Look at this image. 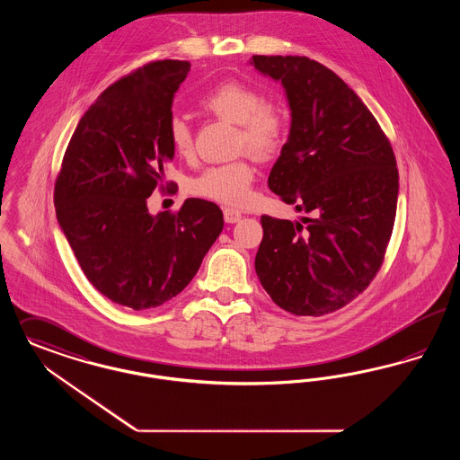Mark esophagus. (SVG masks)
I'll list each match as a JSON object with an SVG mask.
<instances>
[{"instance_id": "esophagus-1", "label": "esophagus", "mask_w": 460, "mask_h": 460, "mask_svg": "<svg viewBox=\"0 0 460 460\" xmlns=\"http://www.w3.org/2000/svg\"><path fill=\"white\" fill-rule=\"evenodd\" d=\"M241 219V212L234 210V208H224V221L227 224H234Z\"/></svg>"}]
</instances>
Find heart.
<instances>
[{
	"label": "heart",
	"instance_id": "obj_1",
	"mask_svg": "<svg viewBox=\"0 0 460 460\" xmlns=\"http://www.w3.org/2000/svg\"><path fill=\"white\" fill-rule=\"evenodd\" d=\"M203 110L222 119L239 125L238 146L257 157L267 159L284 146L289 129V116L274 102H265L263 93L241 82H224L200 97ZM167 137L172 150L186 157L193 148L191 128L180 114L167 125ZM255 180V167L248 159H236L226 164L210 165L190 181V193L231 207L248 202L250 188Z\"/></svg>",
	"mask_w": 460,
	"mask_h": 460
}]
</instances>
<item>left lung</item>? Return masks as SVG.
<instances>
[{"label":"left lung","mask_w":460,"mask_h":460,"mask_svg":"<svg viewBox=\"0 0 460 460\" xmlns=\"http://www.w3.org/2000/svg\"><path fill=\"white\" fill-rule=\"evenodd\" d=\"M282 84L291 110L288 142L269 188L301 222L261 216L255 270L277 306L297 316L337 312L382 267L392 236L399 171L375 116L348 84L306 56H253Z\"/></svg>","instance_id":"8db88e82"}]
</instances>
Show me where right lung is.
<instances>
[{
  "label": "right lung",
  "mask_w": 460,
  "mask_h": 460,
  "mask_svg": "<svg viewBox=\"0 0 460 460\" xmlns=\"http://www.w3.org/2000/svg\"><path fill=\"white\" fill-rule=\"evenodd\" d=\"M190 66L154 61L110 85L78 121L56 178V217L84 274L137 312L180 295L224 227L221 208L202 199L148 214L174 157L167 125Z\"/></svg>",
  "instance_id": "right-lung-1"
}]
</instances>
